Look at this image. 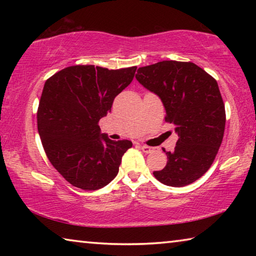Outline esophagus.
Returning <instances> with one entry per match:
<instances>
[{
    "instance_id": "obj_1",
    "label": "esophagus",
    "mask_w": 256,
    "mask_h": 256,
    "mask_svg": "<svg viewBox=\"0 0 256 256\" xmlns=\"http://www.w3.org/2000/svg\"><path fill=\"white\" fill-rule=\"evenodd\" d=\"M141 150L146 154H150L154 151V148H151V146H141Z\"/></svg>"
}]
</instances>
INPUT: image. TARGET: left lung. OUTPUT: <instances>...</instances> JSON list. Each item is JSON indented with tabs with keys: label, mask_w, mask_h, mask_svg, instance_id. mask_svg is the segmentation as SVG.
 <instances>
[{
	"label": "left lung",
	"mask_w": 256,
	"mask_h": 256,
	"mask_svg": "<svg viewBox=\"0 0 256 256\" xmlns=\"http://www.w3.org/2000/svg\"><path fill=\"white\" fill-rule=\"evenodd\" d=\"M136 80L162 99L166 122L178 136L167 164L154 172L159 182L180 188L206 174L222 142L226 112L216 81L192 62L162 60L138 68Z\"/></svg>",
	"instance_id": "left-lung-1"
}]
</instances>
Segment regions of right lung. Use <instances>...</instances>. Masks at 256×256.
<instances>
[{
  "label": "right lung",
  "mask_w": 256,
  "mask_h": 256,
  "mask_svg": "<svg viewBox=\"0 0 256 256\" xmlns=\"http://www.w3.org/2000/svg\"><path fill=\"white\" fill-rule=\"evenodd\" d=\"M136 71V66H74L46 80L37 112L38 133L50 164L76 188H102L118 175L132 142L110 140L98 122Z\"/></svg>",
  "instance_id": "obj_1"
}]
</instances>
